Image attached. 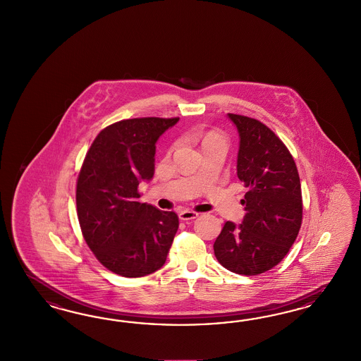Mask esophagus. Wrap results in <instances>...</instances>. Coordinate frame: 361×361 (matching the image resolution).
<instances>
[{"mask_svg": "<svg viewBox=\"0 0 361 361\" xmlns=\"http://www.w3.org/2000/svg\"><path fill=\"white\" fill-rule=\"evenodd\" d=\"M178 217H180V219H183V221H189V219H197L198 213L195 212V210H181L178 213Z\"/></svg>", "mask_w": 361, "mask_h": 361, "instance_id": "esophagus-1", "label": "esophagus"}]
</instances>
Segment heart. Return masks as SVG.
Masks as SVG:
<instances>
[{"mask_svg": "<svg viewBox=\"0 0 361 361\" xmlns=\"http://www.w3.org/2000/svg\"><path fill=\"white\" fill-rule=\"evenodd\" d=\"M201 144H202V147L209 145V144H225L226 145V140L219 131L210 130L201 136Z\"/></svg>", "mask_w": 361, "mask_h": 361, "instance_id": "obj_1", "label": "heart"}]
</instances>
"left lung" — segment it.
I'll return each instance as SVG.
<instances>
[{
  "label": "left lung",
  "instance_id": "8db88e82",
  "mask_svg": "<svg viewBox=\"0 0 361 361\" xmlns=\"http://www.w3.org/2000/svg\"><path fill=\"white\" fill-rule=\"evenodd\" d=\"M240 132L237 175L247 188L240 226L226 221L214 242V255L240 275L271 270L290 252L303 217L300 178L284 142L262 121L228 114Z\"/></svg>",
  "mask_w": 361,
  "mask_h": 361
}]
</instances>
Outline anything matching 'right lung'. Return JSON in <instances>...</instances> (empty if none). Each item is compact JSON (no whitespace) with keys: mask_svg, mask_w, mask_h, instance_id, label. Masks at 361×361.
<instances>
[{"mask_svg":"<svg viewBox=\"0 0 361 361\" xmlns=\"http://www.w3.org/2000/svg\"><path fill=\"white\" fill-rule=\"evenodd\" d=\"M178 118H135L111 124L91 144L77 180L78 219L99 262L126 278L159 270L178 217L140 202L139 183L154 173L156 142Z\"/></svg>","mask_w":361,"mask_h":361,"instance_id":"add662e5","label":"right lung"}]
</instances>
